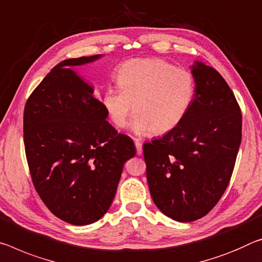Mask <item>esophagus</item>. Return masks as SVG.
<instances>
[{"label": "esophagus", "instance_id": "1", "mask_svg": "<svg viewBox=\"0 0 262 262\" xmlns=\"http://www.w3.org/2000/svg\"><path fill=\"white\" fill-rule=\"evenodd\" d=\"M134 143L136 147V152H138V155H141V154H142V143H141L138 139L134 140Z\"/></svg>", "mask_w": 262, "mask_h": 262}]
</instances>
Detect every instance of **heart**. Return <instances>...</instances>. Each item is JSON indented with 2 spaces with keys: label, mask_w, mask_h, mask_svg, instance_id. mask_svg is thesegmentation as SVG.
Masks as SVG:
<instances>
[{
  "label": "heart",
  "mask_w": 262,
  "mask_h": 262,
  "mask_svg": "<svg viewBox=\"0 0 262 262\" xmlns=\"http://www.w3.org/2000/svg\"><path fill=\"white\" fill-rule=\"evenodd\" d=\"M119 90L108 89L102 106L116 127L127 124L134 112L132 129L138 135H163L185 118L194 95V79L188 70L160 58H134L116 69Z\"/></svg>",
  "instance_id": "heart-1"
}]
</instances>
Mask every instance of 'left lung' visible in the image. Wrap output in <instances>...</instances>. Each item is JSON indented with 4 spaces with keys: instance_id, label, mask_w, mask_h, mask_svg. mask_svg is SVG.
<instances>
[{
    "instance_id": "obj_1",
    "label": "left lung",
    "mask_w": 262,
    "mask_h": 262,
    "mask_svg": "<svg viewBox=\"0 0 262 262\" xmlns=\"http://www.w3.org/2000/svg\"><path fill=\"white\" fill-rule=\"evenodd\" d=\"M191 73L196 87L183 121L143 144L152 201L181 223L204 217L219 202L242 143V111L225 79L201 61Z\"/></svg>"
}]
</instances>
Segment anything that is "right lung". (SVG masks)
Masks as SVG:
<instances>
[{
  "instance_id": "1",
  "label": "right lung",
  "mask_w": 262,
  "mask_h": 262,
  "mask_svg": "<svg viewBox=\"0 0 262 262\" xmlns=\"http://www.w3.org/2000/svg\"><path fill=\"white\" fill-rule=\"evenodd\" d=\"M101 55L56 65L24 108V147L32 183L48 209L72 225L99 221L113 202L123 165L135 156L129 136L107 121L93 87L71 69Z\"/></svg>"
}]
</instances>
